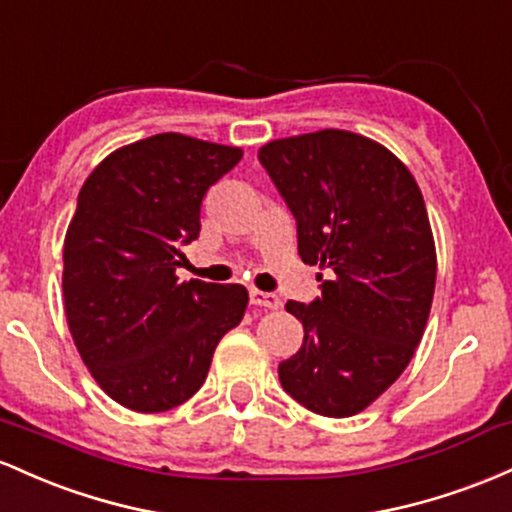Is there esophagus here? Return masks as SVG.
Segmentation results:
<instances>
[{
    "instance_id": "1",
    "label": "esophagus",
    "mask_w": 512,
    "mask_h": 512,
    "mask_svg": "<svg viewBox=\"0 0 512 512\" xmlns=\"http://www.w3.org/2000/svg\"><path fill=\"white\" fill-rule=\"evenodd\" d=\"M251 304H256V307H266V309H278L280 297L273 295V292L251 290Z\"/></svg>"
}]
</instances>
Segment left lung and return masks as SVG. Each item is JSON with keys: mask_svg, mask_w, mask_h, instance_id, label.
Segmentation results:
<instances>
[{"mask_svg": "<svg viewBox=\"0 0 512 512\" xmlns=\"http://www.w3.org/2000/svg\"><path fill=\"white\" fill-rule=\"evenodd\" d=\"M297 220V251L333 271L312 304L287 302L302 348L280 384L309 411L346 418L411 363L433 304L438 256L421 188L396 154L350 130H317L258 149Z\"/></svg>", "mask_w": 512, "mask_h": 512, "instance_id": "left-lung-1", "label": "left lung"}]
</instances>
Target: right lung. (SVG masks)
<instances>
[{
    "mask_svg": "<svg viewBox=\"0 0 512 512\" xmlns=\"http://www.w3.org/2000/svg\"><path fill=\"white\" fill-rule=\"evenodd\" d=\"M241 147L159 132L118 147L86 176L62 249L72 341L125 409L162 413L203 387L217 343L244 319V285L179 283L181 246Z\"/></svg>",
    "mask_w": 512,
    "mask_h": 512,
    "instance_id": "right-lung-1",
    "label": "right lung"
}]
</instances>
